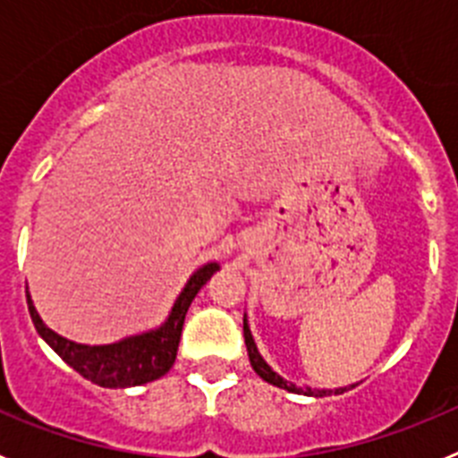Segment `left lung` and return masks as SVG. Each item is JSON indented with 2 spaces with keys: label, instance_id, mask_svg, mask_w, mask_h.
<instances>
[{
  "label": "left lung",
  "instance_id": "obj_1",
  "mask_svg": "<svg viewBox=\"0 0 458 458\" xmlns=\"http://www.w3.org/2000/svg\"><path fill=\"white\" fill-rule=\"evenodd\" d=\"M242 337H245V346H248V355H250V365H252V369L257 371L261 378L266 380V383H270V386L275 387H282V390H289V392H295V394H305V396H326V394H344L346 390H351L353 386L349 387H335V390H317V387H301L295 386V383H291V380L282 378V376L277 374V371L270 369V365L266 362L264 358H261V353H259L257 344H254V337H252V330H250V323H248V314L242 317Z\"/></svg>",
  "mask_w": 458,
  "mask_h": 458
}]
</instances>
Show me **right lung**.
Instances as JSON below:
<instances>
[{
  "label": "right lung",
  "mask_w": 458,
  "mask_h": 458,
  "mask_svg": "<svg viewBox=\"0 0 458 458\" xmlns=\"http://www.w3.org/2000/svg\"><path fill=\"white\" fill-rule=\"evenodd\" d=\"M216 270H220V264L208 261V264H204L190 275L183 291L174 301L172 311H169V317L165 318L163 326L141 335L125 337L121 342L100 344V346L71 342V339L50 330L43 323V318L38 317L30 291H27V305H30L36 333L46 339L47 346L80 376H84V378L100 387H135L151 383V380L160 378V376L172 369L190 302L194 301V295L199 293L201 286L213 277Z\"/></svg>",
  "instance_id": "1"
}]
</instances>
